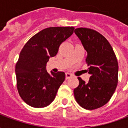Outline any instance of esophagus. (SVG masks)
Here are the masks:
<instances>
[{
	"label": "esophagus",
	"mask_w": 128,
	"mask_h": 128,
	"mask_svg": "<svg viewBox=\"0 0 128 128\" xmlns=\"http://www.w3.org/2000/svg\"><path fill=\"white\" fill-rule=\"evenodd\" d=\"M72 76V74H70L69 72H66V80H68V79H69Z\"/></svg>",
	"instance_id": "obj_1"
}]
</instances>
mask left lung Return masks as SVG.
<instances>
[{
    "instance_id": "8db88e82",
    "label": "left lung",
    "mask_w": 128,
    "mask_h": 128,
    "mask_svg": "<svg viewBox=\"0 0 128 128\" xmlns=\"http://www.w3.org/2000/svg\"><path fill=\"white\" fill-rule=\"evenodd\" d=\"M75 34L87 53L86 61L90 75L88 83L80 78L74 96L79 105L94 110L109 102L118 83V62L110 44L99 32L88 28L75 29Z\"/></svg>"
}]
</instances>
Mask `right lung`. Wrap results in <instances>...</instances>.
I'll list each match as a JSON object with an SVG mask.
<instances>
[{"label": "right lung", "mask_w": 128, "mask_h": 128, "mask_svg": "<svg viewBox=\"0 0 128 128\" xmlns=\"http://www.w3.org/2000/svg\"><path fill=\"white\" fill-rule=\"evenodd\" d=\"M73 26L48 27L32 37L20 51L16 65L18 93L24 102L34 108H44L53 102L65 73L49 74L46 65L58 52L60 46L68 38Z\"/></svg>", "instance_id": "obj_1"}]
</instances>
